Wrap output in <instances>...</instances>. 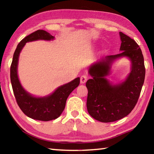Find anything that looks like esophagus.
<instances>
[{
  "label": "esophagus",
  "mask_w": 154,
  "mask_h": 154,
  "mask_svg": "<svg viewBox=\"0 0 154 154\" xmlns=\"http://www.w3.org/2000/svg\"><path fill=\"white\" fill-rule=\"evenodd\" d=\"M88 79V77L85 76V75H82L80 77V82L81 83H85L86 82V81Z\"/></svg>",
  "instance_id": "esophagus-1"
}]
</instances>
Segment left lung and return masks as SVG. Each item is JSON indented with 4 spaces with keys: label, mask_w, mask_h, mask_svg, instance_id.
Here are the masks:
<instances>
[{
    "label": "left lung",
    "mask_w": 154,
    "mask_h": 154,
    "mask_svg": "<svg viewBox=\"0 0 154 154\" xmlns=\"http://www.w3.org/2000/svg\"><path fill=\"white\" fill-rule=\"evenodd\" d=\"M122 41L120 53L105 56L90 67L92 79L88 80L87 109L94 119L101 122H112L127 116L139 98L145 76L144 58L141 49L136 43L119 32ZM121 57H128L131 61V72L126 81L112 85L106 77L110 73L112 63Z\"/></svg>",
    "instance_id": "8db88e82"
}]
</instances>
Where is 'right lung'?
Masks as SVG:
<instances>
[{
    "label": "right lung",
    "instance_id": "obj_1",
    "mask_svg": "<svg viewBox=\"0 0 154 154\" xmlns=\"http://www.w3.org/2000/svg\"><path fill=\"white\" fill-rule=\"evenodd\" d=\"M54 36L43 30H38L26 36L17 46L10 69V77L15 100L21 110L29 118L40 121H50L58 118L64 111L66 99L80 83L77 77L61 85L55 92L45 97L37 98L30 95L22 88L17 76V64L20 51L27 42L36 40H53Z\"/></svg>",
    "mask_w": 154,
    "mask_h": 154
}]
</instances>
